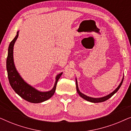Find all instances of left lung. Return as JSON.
<instances>
[{"mask_svg":"<svg viewBox=\"0 0 131 131\" xmlns=\"http://www.w3.org/2000/svg\"><path fill=\"white\" fill-rule=\"evenodd\" d=\"M123 78H124V77H123L122 79V81L121 82V83L119 84V85L118 86L117 88H116L115 90L114 91H113L112 93H110V94L107 95L106 96H103V97H101V98H92V97H90V96H88L87 95H86L82 94V93L80 92L79 91V88H78V81H77V79H76V90H77V92L79 94V95L81 96L82 98H83L84 100H86L88 101H89V102H91V103H101V102H104L105 101H106L109 98L112 97V96L113 95L115 94L117 92V91L119 90L120 88H121L122 84L123 83Z\"/></svg>","mask_w":131,"mask_h":131,"instance_id":"left-lung-1","label":"left lung"}]
</instances>
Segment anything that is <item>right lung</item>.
<instances>
[{"mask_svg":"<svg viewBox=\"0 0 131 131\" xmlns=\"http://www.w3.org/2000/svg\"><path fill=\"white\" fill-rule=\"evenodd\" d=\"M18 33L19 31H18L17 35L10 42L8 48V57L6 60V70L9 82L14 91L24 100L32 103H42L49 99L53 95L56 89L57 82L61 76L62 72L57 75L53 88L46 92L38 91L25 82L16 69L14 61V46L18 37Z\"/></svg>","mask_w":131,"mask_h":131,"instance_id":"obj_1","label":"right lung"}]
</instances>
